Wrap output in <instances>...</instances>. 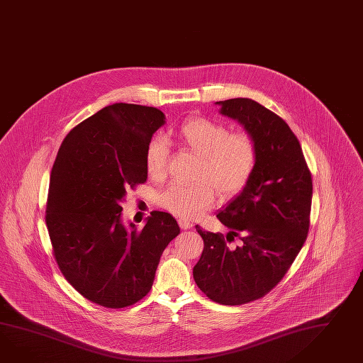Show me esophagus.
I'll use <instances>...</instances> for the list:
<instances>
[{"label": "esophagus", "mask_w": 363, "mask_h": 363, "mask_svg": "<svg viewBox=\"0 0 363 363\" xmlns=\"http://www.w3.org/2000/svg\"><path fill=\"white\" fill-rule=\"evenodd\" d=\"M178 225H179L182 230H190V228L193 227V223L185 220V219H178Z\"/></svg>", "instance_id": "34e87169"}]
</instances>
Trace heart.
Wrapping results in <instances>:
<instances>
[{"label":"heart","instance_id":"b5f03b06","mask_svg":"<svg viewBox=\"0 0 363 363\" xmlns=\"http://www.w3.org/2000/svg\"><path fill=\"white\" fill-rule=\"evenodd\" d=\"M177 140L199 157L193 185L173 184L157 196L160 207L185 219H194L211 208L216 191L223 198L239 194L253 176L258 147L253 135L245 130L232 131L227 124L203 116L189 118L178 128ZM169 143L164 136L150 139L145 150V169L152 179L167 174Z\"/></svg>","mask_w":363,"mask_h":363}]
</instances>
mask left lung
<instances>
[{
  "mask_svg": "<svg viewBox=\"0 0 363 363\" xmlns=\"http://www.w3.org/2000/svg\"><path fill=\"white\" fill-rule=\"evenodd\" d=\"M216 104L253 135L258 160L242 191L216 215L228 235L195 227L204 247L193 275L208 299L240 306L272 291L301 252L310 230L312 176L281 116L249 98ZM236 237L240 245L230 247Z\"/></svg>",
  "mask_w": 363,
  "mask_h": 363,
  "instance_id": "obj_1",
  "label": "left lung"
}]
</instances>
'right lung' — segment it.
<instances>
[{
    "label": "right lung",
    "instance_id": "obj_1",
    "mask_svg": "<svg viewBox=\"0 0 363 363\" xmlns=\"http://www.w3.org/2000/svg\"><path fill=\"white\" fill-rule=\"evenodd\" d=\"M164 123L156 107L114 104L72 128L55 160L45 208L53 257L73 289L98 306L123 308L143 299L179 233L162 211L150 213L142 230L121 221L119 202L147 181L145 150Z\"/></svg>",
    "mask_w": 363,
    "mask_h": 363
}]
</instances>
